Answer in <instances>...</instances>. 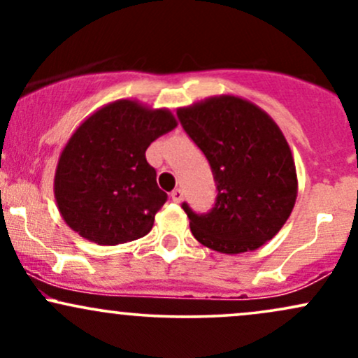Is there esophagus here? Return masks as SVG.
<instances>
[{"instance_id": "obj_1", "label": "esophagus", "mask_w": 358, "mask_h": 358, "mask_svg": "<svg viewBox=\"0 0 358 358\" xmlns=\"http://www.w3.org/2000/svg\"><path fill=\"white\" fill-rule=\"evenodd\" d=\"M170 199H171V202L180 203L183 200V192L180 190V188H175V190L170 193Z\"/></svg>"}]
</instances>
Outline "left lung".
<instances>
[{
	"label": "left lung",
	"instance_id": "1",
	"mask_svg": "<svg viewBox=\"0 0 358 358\" xmlns=\"http://www.w3.org/2000/svg\"><path fill=\"white\" fill-rule=\"evenodd\" d=\"M176 114L207 156L219 192L203 215L182 205L193 237L222 254L264 245L286 224L298 195L296 166L282 131L266 110L231 94Z\"/></svg>",
	"mask_w": 358,
	"mask_h": 358
}]
</instances>
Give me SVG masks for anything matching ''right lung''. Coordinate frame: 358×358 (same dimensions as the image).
<instances>
[{"mask_svg":"<svg viewBox=\"0 0 358 358\" xmlns=\"http://www.w3.org/2000/svg\"><path fill=\"white\" fill-rule=\"evenodd\" d=\"M176 124L168 109L133 99L109 102L85 117L62 150L53 178L65 224L99 245L146 236L168 196L145 153Z\"/></svg>","mask_w":358,"mask_h":358,"instance_id":"add662e5","label":"right lung"}]
</instances>
